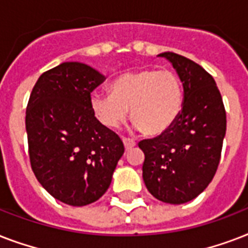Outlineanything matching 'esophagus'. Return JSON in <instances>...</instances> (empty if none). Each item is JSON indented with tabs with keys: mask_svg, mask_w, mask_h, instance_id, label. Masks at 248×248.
Listing matches in <instances>:
<instances>
[{
	"mask_svg": "<svg viewBox=\"0 0 248 248\" xmlns=\"http://www.w3.org/2000/svg\"><path fill=\"white\" fill-rule=\"evenodd\" d=\"M122 141H124V149H126V151H131L132 148H135V145H136V143L134 141V140L127 139V138H124V139H122Z\"/></svg>",
	"mask_w": 248,
	"mask_h": 248,
	"instance_id": "obj_1",
	"label": "esophagus"
}]
</instances>
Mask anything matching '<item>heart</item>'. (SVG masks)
<instances>
[{
  "instance_id": "obj_1",
  "label": "heart",
  "mask_w": 248,
  "mask_h": 248,
  "mask_svg": "<svg viewBox=\"0 0 248 248\" xmlns=\"http://www.w3.org/2000/svg\"><path fill=\"white\" fill-rule=\"evenodd\" d=\"M109 93H93L90 104L103 126L118 128L128 117L148 136H159L176 122L184 105V89L172 71L143 68L113 79Z\"/></svg>"
}]
</instances>
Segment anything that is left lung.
I'll list each match as a JSON object with an SVG mask.
<instances>
[{
    "label": "left lung",
    "instance_id": "left-lung-1",
    "mask_svg": "<svg viewBox=\"0 0 248 248\" xmlns=\"http://www.w3.org/2000/svg\"><path fill=\"white\" fill-rule=\"evenodd\" d=\"M172 64L184 105L173 126L162 135L141 140L143 180L157 200L181 204L200 196L214 179L227 131V114L215 79L203 68L175 52H162Z\"/></svg>",
    "mask_w": 248,
    "mask_h": 248
}]
</instances>
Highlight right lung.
<instances>
[{"instance_id": "1", "label": "right lung", "mask_w": 248, "mask_h": 248, "mask_svg": "<svg viewBox=\"0 0 248 248\" xmlns=\"http://www.w3.org/2000/svg\"><path fill=\"white\" fill-rule=\"evenodd\" d=\"M104 79L87 64L62 63L41 75L25 112L33 172L54 198L71 206L93 203L108 190L124 152L90 104Z\"/></svg>"}]
</instances>
